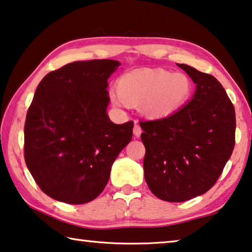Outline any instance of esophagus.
<instances>
[{
    "instance_id": "obj_1",
    "label": "esophagus",
    "mask_w": 252,
    "mask_h": 252,
    "mask_svg": "<svg viewBox=\"0 0 252 252\" xmlns=\"http://www.w3.org/2000/svg\"><path fill=\"white\" fill-rule=\"evenodd\" d=\"M141 133H142V129L140 127V126H139L138 123L135 122V125H134V126H133V134H134L137 138H139V137H140V135H141Z\"/></svg>"
}]
</instances>
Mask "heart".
<instances>
[{"label": "heart", "mask_w": 252, "mask_h": 252, "mask_svg": "<svg viewBox=\"0 0 252 252\" xmlns=\"http://www.w3.org/2000/svg\"><path fill=\"white\" fill-rule=\"evenodd\" d=\"M118 90L110 92L114 105L141 104V110L150 118H163L181 110L189 101L193 90L189 77L170 70L139 69L120 77Z\"/></svg>", "instance_id": "1"}]
</instances>
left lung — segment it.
<instances>
[{
  "instance_id": "8db88e82",
  "label": "left lung",
  "mask_w": 252,
  "mask_h": 252,
  "mask_svg": "<svg viewBox=\"0 0 252 252\" xmlns=\"http://www.w3.org/2000/svg\"><path fill=\"white\" fill-rule=\"evenodd\" d=\"M196 84L190 101L169 117L142 121L145 179L155 196L185 202L221 176L235 143V112L214 76L177 63Z\"/></svg>"
}]
</instances>
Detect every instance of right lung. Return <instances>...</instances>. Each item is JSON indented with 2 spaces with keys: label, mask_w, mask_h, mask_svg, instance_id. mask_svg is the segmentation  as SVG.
I'll return each instance as SVG.
<instances>
[{
  "label": "right lung",
  "mask_w": 252,
  "mask_h": 252,
  "mask_svg": "<svg viewBox=\"0 0 252 252\" xmlns=\"http://www.w3.org/2000/svg\"><path fill=\"white\" fill-rule=\"evenodd\" d=\"M120 63L74 62L47 74L25 123V160L43 193L84 204L105 189L112 163L132 139L133 121L115 125L107 78Z\"/></svg>",
  "instance_id": "add662e5"
}]
</instances>
